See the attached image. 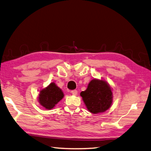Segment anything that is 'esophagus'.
<instances>
[{
    "label": "esophagus",
    "instance_id": "esophagus-1",
    "mask_svg": "<svg viewBox=\"0 0 151 151\" xmlns=\"http://www.w3.org/2000/svg\"><path fill=\"white\" fill-rule=\"evenodd\" d=\"M71 93H72L73 95H77V93H78V90H73L71 91Z\"/></svg>",
    "mask_w": 151,
    "mask_h": 151
}]
</instances>
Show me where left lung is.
Wrapping results in <instances>:
<instances>
[{"instance_id": "1", "label": "left lung", "mask_w": 151, "mask_h": 151, "mask_svg": "<svg viewBox=\"0 0 151 151\" xmlns=\"http://www.w3.org/2000/svg\"><path fill=\"white\" fill-rule=\"evenodd\" d=\"M87 109L93 114L103 112L108 110L112 103L111 88L103 80L94 79L89 83L85 91L80 93Z\"/></svg>"}]
</instances>
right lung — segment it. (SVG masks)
Wrapping results in <instances>:
<instances>
[{"label":"right lung","mask_w":151,"mask_h":151,"mask_svg":"<svg viewBox=\"0 0 151 151\" xmlns=\"http://www.w3.org/2000/svg\"><path fill=\"white\" fill-rule=\"evenodd\" d=\"M64 94L61 88L52 83L46 88L41 90L39 93V101L46 109H53L59 101L63 99Z\"/></svg>","instance_id":"obj_1"}]
</instances>
